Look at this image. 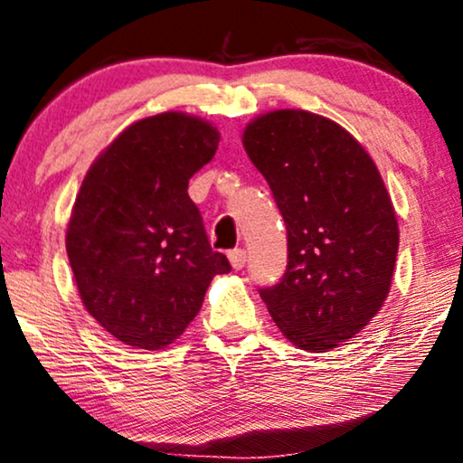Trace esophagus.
Wrapping results in <instances>:
<instances>
[{"mask_svg":"<svg viewBox=\"0 0 463 463\" xmlns=\"http://www.w3.org/2000/svg\"><path fill=\"white\" fill-rule=\"evenodd\" d=\"M228 260H231L232 269L241 270L245 267V260H248V256H245L243 250H232V251H228Z\"/></svg>","mask_w":463,"mask_h":463,"instance_id":"1","label":"esophagus"}]
</instances>
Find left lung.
Wrapping results in <instances>:
<instances>
[{
    "instance_id": "left-lung-1",
    "label": "left lung",
    "mask_w": 463,
    "mask_h": 463,
    "mask_svg": "<svg viewBox=\"0 0 463 463\" xmlns=\"http://www.w3.org/2000/svg\"><path fill=\"white\" fill-rule=\"evenodd\" d=\"M241 141L288 228L286 275L264 305L294 347L335 349L392 288L400 231L383 177L354 135L307 109L260 114Z\"/></svg>"
}]
</instances>
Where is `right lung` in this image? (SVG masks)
<instances>
[{
    "label": "right lung",
    "mask_w": 463,
    "mask_h": 463,
    "mask_svg": "<svg viewBox=\"0 0 463 463\" xmlns=\"http://www.w3.org/2000/svg\"><path fill=\"white\" fill-rule=\"evenodd\" d=\"M218 144L212 122L160 112L128 125L86 171L67 256L86 311L128 347L158 351L180 338L213 277L231 270L188 196Z\"/></svg>",
    "instance_id": "1"
}]
</instances>
